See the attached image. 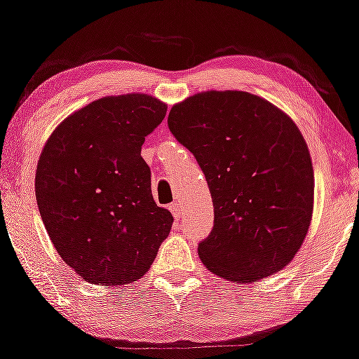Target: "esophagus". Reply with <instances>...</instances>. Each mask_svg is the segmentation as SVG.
<instances>
[{"label": "esophagus", "mask_w": 359, "mask_h": 359, "mask_svg": "<svg viewBox=\"0 0 359 359\" xmlns=\"http://www.w3.org/2000/svg\"><path fill=\"white\" fill-rule=\"evenodd\" d=\"M170 211H172V214H174L175 219H180V216H182V204L180 203L170 204Z\"/></svg>", "instance_id": "esophagus-1"}]
</instances>
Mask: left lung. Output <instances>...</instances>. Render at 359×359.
Here are the masks:
<instances>
[{
  "mask_svg": "<svg viewBox=\"0 0 359 359\" xmlns=\"http://www.w3.org/2000/svg\"><path fill=\"white\" fill-rule=\"evenodd\" d=\"M167 123L211 191L214 226L199 243L208 270L250 283L288 265L309 231L314 203L311 155L295 123L243 90L187 97Z\"/></svg>",
  "mask_w": 359,
  "mask_h": 359,
  "instance_id": "8db88e82",
  "label": "left lung"
}]
</instances>
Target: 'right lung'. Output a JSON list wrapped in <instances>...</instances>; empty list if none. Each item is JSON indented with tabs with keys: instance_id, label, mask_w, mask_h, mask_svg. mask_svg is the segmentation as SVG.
Wrapping results in <instances>:
<instances>
[{
	"instance_id": "right-lung-1",
	"label": "right lung",
	"mask_w": 359,
	"mask_h": 359,
	"mask_svg": "<svg viewBox=\"0 0 359 359\" xmlns=\"http://www.w3.org/2000/svg\"><path fill=\"white\" fill-rule=\"evenodd\" d=\"M167 106L147 94L109 96L57 126L35 175L40 216L59 255L86 282L125 285L147 273L174 217L151 196L145 137Z\"/></svg>"
}]
</instances>
